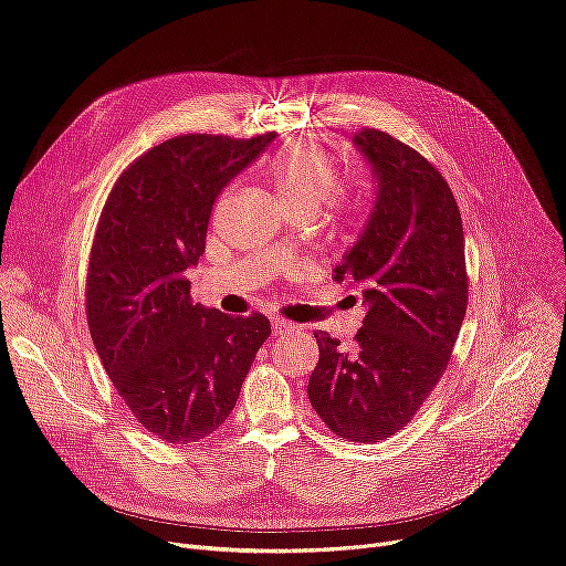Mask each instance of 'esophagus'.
Listing matches in <instances>:
<instances>
[{
	"mask_svg": "<svg viewBox=\"0 0 566 566\" xmlns=\"http://www.w3.org/2000/svg\"><path fill=\"white\" fill-rule=\"evenodd\" d=\"M291 333H298V326L284 322V318H275V322H273V335L275 337H286Z\"/></svg>",
	"mask_w": 566,
	"mask_h": 566,
	"instance_id": "34e87169",
	"label": "esophagus"
}]
</instances>
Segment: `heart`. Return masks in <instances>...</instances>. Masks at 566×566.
<instances>
[{
  "instance_id": "1",
  "label": "heart",
  "mask_w": 566,
  "mask_h": 566,
  "mask_svg": "<svg viewBox=\"0 0 566 566\" xmlns=\"http://www.w3.org/2000/svg\"><path fill=\"white\" fill-rule=\"evenodd\" d=\"M268 180L286 210H322L333 196L335 206L347 214L358 210L356 191L337 189L339 164L318 140L291 138L268 164Z\"/></svg>"
}]
</instances>
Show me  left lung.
<instances>
[{
  "mask_svg": "<svg viewBox=\"0 0 566 566\" xmlns=\"http://www.w3.org/2000/svg\"><path fill=\"white\" fill-rule=\"evenodd\" d=\"M354 145L377 180L370 219L335 268L363 291L356 347L314 333L307 396L339 437L375 444L402 430L444 375L467 310L462 217L444 176L379 129Z\"/></svg>",
  "mask_w": 566,
  "mask_h": 566,
  "instance_id": "8db88e82",
  "label": "left lung"
}]
</instances>
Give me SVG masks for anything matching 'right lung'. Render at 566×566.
Masks as SVG:
<instances>
[{"mask_svg": "<svg viewBox=\"0 0 566 566\" xmlns=\"http://www.w3.org/2000/svg\"><path fill=\"white\" fill-rule=\"evenodd\" d=\"M273 140L275 132L168 138L117 178L96 224L90 335L136 421L168 444H193L227 421L270 337L259 312L242 318L191 303L187 268L206 252L217 196Z\"/></svg>", "mask_w": 566, "mask_h": 566, "instance_id": "1", "label": "right lung"}]
</instances>
